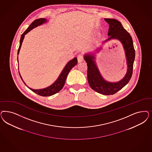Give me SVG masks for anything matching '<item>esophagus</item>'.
<instances>
[{
    "label": "esophagus",
    "instance_id": "34e87169",
    "mask_svg": "<svg viewBox=\"0 0 152 152\" xmlns=\"http://www.w3.org/2000/svg\"><path fill=\"white\" fill-rule=\"evenodd\" d=\"M77 59H78V63H80V62H82L83 61L84 57L82 55V54H80L78 56H77Z\"/></svg>",
    "mask_w": 152,
    "mask_h": 152
}]
</instances>
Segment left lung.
Masks as SVG:
<instances>
[{
	"mask_svg": "<svg viewBox=\"0 0 152 152\" xmlns=\"http://www.w3.org/2000/svg\"><path fill=\"white\" fill-rule=\"evenodd\" d=\"M104 20L110 27L108 32V36L110 37L104 42L111 39H118L123 44L125 51L127 69L125 77L118 82H107L100 73L94 60V56L87 54L84 55V58L87 63V79L90 87L96 92L102 94L113 95L125 87L132 78L135 53L132 36L123 27L121 23L115 19L104 18Z\"/></svg>",
	"mask_w": 152,
	"mask_h": 152,
	"instance_id": "8db88e82",
	"label": "left lung"
}]
</instances>
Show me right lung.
<instances>
[{
  "label": "right lung",
  "instance_id": "add662e5",
  "mask_svg": "<svg viewBox=\"0 0 152 152\" xmlns=\"http://www.w3.org/2000/svg\"><path fill=\"white\" fill-rule=\"evenodd\" d=\"M47 22V20L45 18H39L37 20H34L29 27L27 28V29L25 31L23 32V34H22L21 37H20V47L18 50V55L20 53V47L22 45V43L23 42V40L24 39L25 34H27L28 32H29L31 30L34 29V27H37L38 26L41 25L43 23H44L45 22ZM17 61H18V59L17 58ZM78 63V60L77 58H74V59L71 60L70 61H69L68 63L66 64V65L65 66L63 70H62L61 73L60 74L59 77L56 80V81L54 82V83L52 85H51L50 86H49L48 87L44 88V89H34L31 88H29V87H28L26 84L25 83V82L23 80L22 77L20 76V77L21 79L22 80L23 82L25 83V85L29 88L32 91H33L34 93L39 94V96H44V97H47V96H50L52 95H54L55 93H58L59 92L62 88L64 87V84L65 82L66 79L68 76L69 72L70 71V70L73 68L75 65H76Z\"/></svg>",
  "mask_w": 152,
  "mask_h": 152
}]
</instances>
